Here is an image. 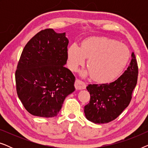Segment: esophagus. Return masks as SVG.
<instances>
[{"mask_svg": "<svg viewBox=\"0 0 148 148\" xmlns=\"http://www.w3.org/2000/svg\"><path fill=\"white\" fill-rule=\"evenodd\" d=\"M75 86L77 90H84L86 88V84L82 81L77 79L75 80Z\"/></svg>", "mask_w": 148, "mask_h": 148, "instance_id": "esophagus-1", "label": "esophagus"}]
</instances>
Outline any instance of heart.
<instances>
[{
    "mask_svg": "<svg viewBox=\"0 0 148 148\" xmlns=\"http://www.w3.org/2000/svg\"><path fill=\"white\" fill-rule=\"evenodd\" d=\"M71 69L76 71L88 60L87 68L91 77L98 84H108L119 77L126 67L130 52L125 44L104 37H90L68 48Z\"/></svg>",
    "mask_w": 148,
    "mask_h": 148,
    "instance_id": "1",
    "label": "heart"
}]
</instances>
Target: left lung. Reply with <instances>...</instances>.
Masks as SVG:
<instances>
[{
  "label": "left lung",
  "mask_w": 148,
  "mask_h": 148,
  "mask_svg": "<svg viewBox=\"0 0 148 148\" xmlns=\"http://www.w3.org/2000/svg\"><path fill=\"white\" fill-rule=\"evenodd\" d=\"M137 76L138 65L133 52L129 66L116 80L110 84L88 85L86 88L90 100L84 107L87 119L98 124L116 119L131 102Z\"/></svg>",
  "instance_id": "obj_1"
}]
</instances>
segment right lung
I'll list each match as a JSON object with an SVG mask.
<instances>
[{
    "label": "right lung",
    "instance_id": "right-lung-1",
    "mask_svg": "<svg viewBox=\"0 0 148 148\" xmlns=\"http://www.w3.org/2000/svg\"><path fill=\"white\" fill-rule=\"evenodd\" d=\"M68 44L65 33L46 29L24 47L15 71L16 90L31 114L56 116L66 97L75 90V77L63 66L68 58Z\"/></svg>",
    "mask_w": 148,
    "mask_h": 148
}]
</instances>
